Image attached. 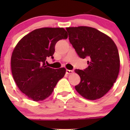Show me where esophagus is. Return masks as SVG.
<instances>
[{
  "label": "esophagus",
  "instance_id": "obj_1",
  "mask_svg": "<svg viewBox=\"0 0 130 130\" xmlns=\"http://www.w3.org/2000/svg\"><path fill=\"white\" fill-rule=\"evenodd\" d=\"M73 73V70H66V73L67 74H72V73Z\"/></svg>",
  "mask_w": 130,
  "mask_h": 130
}]
</instances>
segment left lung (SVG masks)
Instances as JSON below:
<instances>
[{
  "instance_id": "8db88e82",
  "label": "left lung",
  "mask_w": 130,
  "mask_h": 130,
  "mask_svg": "<svg viewBox=\"0 0 130 130\" xmlns=\"http://www.w3.org/2000/svg\"><path fill=\"white\" fill-rule=\"evenodd\" d=\"M66 30L78 56L89 59L87 68L74 70L81 79L76 90L89 100L101 98L111 89L118 77L120 61L117 45L110 37L95 28L78 26Z\"/></svg>"
}]
</instances>
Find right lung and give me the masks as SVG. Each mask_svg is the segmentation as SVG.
<instances>
[{"label":"right lung","mask_w":130,"mask_h":130,"mask_svg":"<svg viewBox=\"0 0 130 130\" xmlns=\"http://www.w3.org/2000/svg\"><path fill=\"white\" fill-rule=\"evenodd\" d=\"M67 37L63 28H42L26 35L16 45L11 57L12 73L18 88L29 99H46L64 77L65 68L52 69L45 63L48 57L54 58L57 42Z\"/></svg>","instance_id":"obj_1"}]
</instances>
